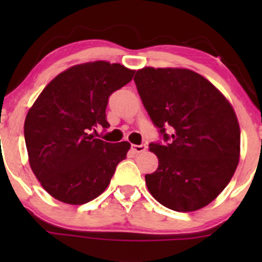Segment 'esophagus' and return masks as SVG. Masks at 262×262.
I'll return each mask as SVG.
<instances>
[{
  "instance_id": "esophagus-1",
  "label": "esophagus",
  "mask_w": 262,
  "mask_h": 262,
  "mask_svg": "<svg viewBox=\"0 0 262 262\" xmlns=\"http://www.w3.org/2000/svg\"><path fill=\"white\" fill-rule=\"evenodd\" d=\"M146 144H140V145H132V149L134 150L135 152H144L146 150Z\"/></svg>"
}]
</instances>
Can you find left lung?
<instances>
[{"instance_id":"left-lung-1","label":"left lung","mask_w":262,"mask_h":262,"mask_svg":"<svg viewBox=\"0 0 262 262\" xmlns=\"http://www.w3.org/2000/svg\"><path fill=\"white\" fill-rule=\"evenodd\" d=\"M134 82L165 141L149 145L159 159L158 170L145 175L149 192L177 212L203 208L239 164L240 128L233 107L208 80L187 69L144 68Z\"/></svg>"}]
</instances>
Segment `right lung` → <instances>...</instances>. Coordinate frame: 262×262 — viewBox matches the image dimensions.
<instances>
[{"label":"right lung","instance_id":"1","mask_svg":"<svg viewBox=\"0 0 262 262\" xmlns=\"http://www.w3.org/2000/svg\"><path fill=\"white\" fill-rule=\"evenodd\" d=\"M134 73L107 61L75 65L50 81L28 111L25 139L29 165L55 200L83 204L110 185L130 144L107 143L91 132L98 125L110 127L108 98Z\"/></svg>","mask_w":262,"mask_h":262}]
</instances>
